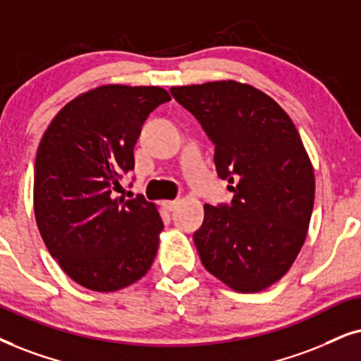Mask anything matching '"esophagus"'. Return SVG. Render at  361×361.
<instances>
[{"label": "esophagus", "instance_id": "1", "mask_svg": "<svg viewBox=\"0 0 361 361\" xmlns=\"http://www.w3.org/2000/svg\"><path fill=\"white\" fill-rule=\"evenodd\" d=\"M163 207H165V209H168V212H173L178 207V200H171V202H163Z\"/></svg>", "mask_w": 361, "mask_h": 361}]
</instances>
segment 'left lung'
Listing matches in <instances>:
<instances>
[{"label":"left lung","instance_id":"left-lung-1","mask_svg":"<svg viewBox=\"0 0 361 361\" xmlns=\"http://www.w3.org/2000/svg\"><path fill=\"white\" fill-rule=\"evenodd\" d=\"M171 97L214 145L230 204H204L193 240L203 267L241 293L262 291L293 264L314 202L313 166L298 131L268 94L236 81L173 86Z\"/></svg>","mask_w":361,"mask_h":361}]
</instances>
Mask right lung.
<instances>
[{
  "instance_id": "add662e5",
  "label": "right lung",
  "mask_w": 361,
  "mask_h": 361,
  "mask_svg": "<svg viewBox=\"0 0 361 361\" xmlns=\"http://www.w3.org/2000/svg\"><path fill=\"white\" fill-rule=\"evenodd\" d=\"M170 102L158 86L106 85L66 104L35 163V216L63 271L93 291L121 290L149 270L163 221L143 195L116 198L135 168L141 126Z\"/></svg>"
}]
</instances>
